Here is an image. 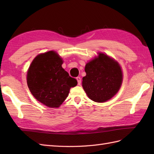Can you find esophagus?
I'll return each mask as SVG.
<instances>
[{
	"label": "esophagus",
	"instance_id": "34e87169",
	"mask_svg": "<svg viewBox=\"0 0 154 154\" xmlns=\"http://www.w3.org/2000/svg\"><path fill=\"white\" fill-rule=\"evenodd\" d=\"M76 79H77V81L78 85H80L81 83V77H77L76 78Z\"/></svg>",
	"mask_w": 154,
	"mask_h": 154
}]
</instances>
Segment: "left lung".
<instances>
[{
  "instance_id": "8db88e82",
  "label": "left lung",
  "mask_w": 154,
  "mask_h": 154,
  "mask_svg": "<svg viewBox=\"0 0 154 154\" xmlns=\"http://www.w3.org/2000/svg\"><path fill=\"white\" fill-rule=\"evenodd\" d=\"M86 76L82 85L90 99L104 103L119 91L122 82V73L118 62L104 54L85 65Z\"/></svg>"
}]
</instances>
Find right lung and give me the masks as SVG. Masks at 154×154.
<instances>
[{
    "label": "right lung",
    "instance_id": "right-lung-1",
    "mask_svg": "<svg viewBox=\"0 0 154 154\" xmlns=\"http://www.w3.org/2000/svg\"><path fill=\"white\" fill-rule=\"evenodd\" d=\"M63 60L54 51L38 55L32 62L27 73L29 89L35 99L45 106L57 108L67 97L77 80L61 65Z\"/></svg>",
    "mask_w": 154,
    "mask_h": 154
}]
</instances>
